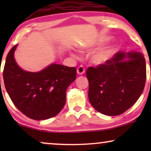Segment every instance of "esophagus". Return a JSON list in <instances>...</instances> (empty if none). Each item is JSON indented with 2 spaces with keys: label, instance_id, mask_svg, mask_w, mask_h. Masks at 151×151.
<instances>
[{
  "label": "esophagus",
  "instance_id": "34e87169",
  "mask_svg": "<svg viewBox=\"0 0 151 151\" xmlns=\"http://www.w3.org/2000/svg\"><path fill=\"white\" fill-rule=\"evenodd\" d=\"M77 72L79 75H82V74L85 72V70H84V68L82 67V66H79V67L77 68Z\"/></svg>",
  "mask_w": 151,
  "mask_h": 151
}]
</instances>
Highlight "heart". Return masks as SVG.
Returning <instances> with one entry per match:
<instances>
[{
    "label": "heart",
    "mask_w": 151,
    "mask_h": 151,
    "mask_svg": "<svg viewBox=\"0 0 151 151\" xmlns=\"http://www.w3.org/2000/svg\"><path fill=\"white\" fill-rule=\"evenodd\" d=\"M109 40H110V37H101L92 43L82 45L81 47V50L83 52L92 51V50L99 47L100 46L103 45L104 43L108 42ZM116 46L114 44L106 46L91 54V55L90 56V62L93 65L96 66L105 65L114 56L116 52ZM72 55L73 56H75L74 54H72Z\"/></svg>",
    "instance_id": "obj_1"
}]
</instances>
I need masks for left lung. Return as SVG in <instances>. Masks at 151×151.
Instances as JSON below:
<instances>
[{
	"label": "left lung",
	"mask_w": 151,
	"mask_h": 151,
	"mask_svg": "<svg viewBox=\"0 0 151 151\" xmlns=\"http://www.w3.org/2000/svg\"><path fill=\"white\" fill-rule=\"evenodd\" d=\"M89 100L101 114L118 116L137 101L144 89L146 65L143 54L120 51L105 65L86 70Z\"/></svg>",
	"instance_id": "left-lung-1"
}]
</instances>
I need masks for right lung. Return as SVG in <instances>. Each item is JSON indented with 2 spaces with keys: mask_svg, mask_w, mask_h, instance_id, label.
I'll use <instances>...</instances> for the list:
<instances>
[{
  "mask_svg": "<svg viewBox=\"0 0 151 151\" xmlns=\"http://www.w3.org/2000/svg\"><path fill=\"white\" fill-rule=\"evenodd\" d=\"M10 50L3 70L7 92L15 106L34 120L55 116L66 103V91L75 80V67L52 63L38 72H27L18 65L14 52Z\"/></svg>",
  "mask_w": 151,
  "mask_h": 151,
  "instance_id": "add662e5",
  "label": "right lung"
}]
</instances>
